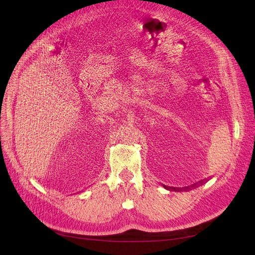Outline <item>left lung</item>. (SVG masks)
<instances>
[{
	"label": "left lung",
	"instance_id": "1",
	"mask_svg": "<svg viewBox=\"0 0 255 255\" xmlns=\"http://www.w3.org/2000/svg\"><path fill=\"white\" fill-rule=\"evenodd\" d=\"M207 181V180H204V181H200L199 183H196L194 185H190V186H187V187H183V188H179V187H170V186H166V185H163V187L168 189V190H174V191H187V190H190V189H194L198 186H200V185L204 184V182Z\"/></svg>",
	"mask_w": 255,
	"mask_h": 255
}]
</instances>
